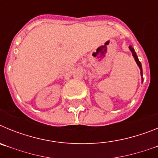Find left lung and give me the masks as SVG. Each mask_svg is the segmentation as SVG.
Segmentation results:
<instances>
[{
  "mask_svg": "<svg viewBox=\"0 0 158 158\" xmlns=\"http://www.w3.org/2000/svg\"><path fill=\"white\" fill-rule=\"evenodd\" d=\"M129 49H130V51H131V53H132V55H133V57H134V58H135V62H136L137 65H139V69H140V70H141V76H142V80L143 81V77H142V64H141V62H139V58H138V56H137L136 53H135V50H134L133 47H131V46H130Z\"/></svg>",
  "mask_w": 158,
  "mask_h": 158,
  "instance_id": "obj_1",
  "label": "left lung"
}]
</instances>
